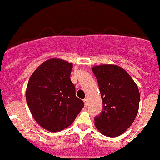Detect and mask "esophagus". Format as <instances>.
I'll use <instances>...</instances> for the list:
<instances>
[{"mask_svg":"<svg viewBox=\"0 0 160 160\" xmlns=\"http://www.w3.org/2000/svg\"><path fill=\"white\" fill-rule=\"evenodd\" d=\"M84 105H85V106H87L88 105V99H84Z\"/></svg>","mask_w":160,"mask_h":160,"instance_id":"esophagus-1","label":"esophagus"}]
</instances>
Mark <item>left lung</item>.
I'll use <instances>...</instances> for the list:
<instances>
[{
  "label": "left lung",
  "instance_id": "8db88e82",
  "mask_svg": "<svg viewBox=\"0 0 160 160\" xmlns=\"http://www.w3.org/2000/svg\"><path fill=\"white\" fill-rule=\"evenodd\" d=\"M102 100V111L94 118L97 129L104 136L117 137L128 129L138 112L140 93L127 72L116 65L92 68Z\"/></svg>",
  "mask_w": 160,
  "mask_h": 160
}]
</instances>
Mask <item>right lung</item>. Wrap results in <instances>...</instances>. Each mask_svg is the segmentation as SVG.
I'll return each instance as SVG.
<instances>
[{
	"instance_id": "right-lung-1",
	"label": "right lung",
	"mask_w": 160,
	"mask_h": 160,
	"mask_svg": "<svg viewBox=\"0 0 160 160\" xmlns=\"http://www.w3.org/2000/svg\"><path fill=\"white\" fill-rule=\"evenodd\" d=\"M72 64L52 58L42 63L28 81L26 100L32 115L51 132L67 128L84 107L70 80Z\"/></svg>"
}]
</instances>
